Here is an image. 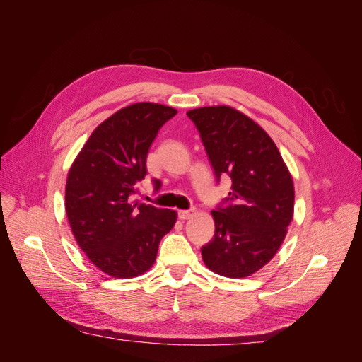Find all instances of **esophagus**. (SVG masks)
<instances>
[{"label": "esophagus", "mask_w": 362, "mask_h": 362, "mask_svg": "<svg viewBox=\"0 0 362 362\" xmlns=\"http://www.w3.org/2000/svg\"><path fill=\"white\" fill-rule=\"evenodd\" d=\"M193 216V210H180L178 211V218L180 221H187Z\"/></svg>", "instance_id": "obj_1"}]
</instances>
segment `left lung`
<instances>
[{
    "label": "left lung",
    "instance_id": "1",
    "mask_svg": "<svg viewBox=\"0 0 362 362\" xmlns=\"http://www.w3.org/2000/svg\"><path fill=\"white\" fill-rule=\"evenodd\" d=\"M198 128L217 181L231 192L216 210L214 237L201 247L205 266L246 278L275 257L293 221V178L275 141L257 122L228 105L187 112Z\"/></svg>",
    "mask_w": 362,
    "mask_h": 362
}]
</instances>
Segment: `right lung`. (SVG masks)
I'll return each mask as SVG.
<instances>
[{
    "instance_id": "obj_1",
    "label": "right lung",
    "mask_w": 362,
    "mask_h": 362,
    "mask_svg": "<svg viewBox=\"0 0 362 362\" xmlns=\"http://www.w3.org/2000/svg\"><path fill=\"white\" fill-rule=\"evenodd\" d=\"M175 115L154 103L120 108L95 128L69 169L64 205L72 234L87 258L113 278L149 270L160 240L177 222V211L133 199L146 177L152 141Z\"/></svg>"
}]
</instances>
